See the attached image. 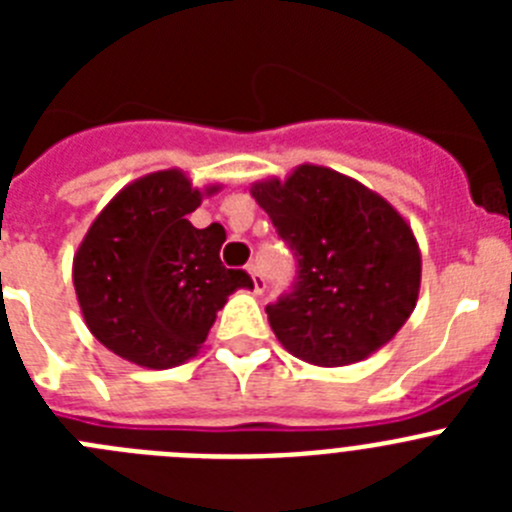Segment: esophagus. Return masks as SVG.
I'll list each match as a JSON object with an SVG mask.
<instances>
[{
	"instance_id": "esophagus-1",
	"label": "esophagus",
	"mask_w": 512,
	"mask_h": 512,
	"mask_svg": "<svg viewBox=\"0 0 512 512\" xmlns=\"http://www.w3.org/2000/svg\"><path fill=\"white\" fill-rule=\"evenodd\" d=\"M246 271H248V274H251V279H253V292H256V295H264L266 282H264V277H261V274H259V266L248 264Z\"/></svg>"
}]
</instances>
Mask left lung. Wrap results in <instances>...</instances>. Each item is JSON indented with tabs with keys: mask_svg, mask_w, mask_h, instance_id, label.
<instances>
[{
	"mask_svg": "<svg viewBox=\"0 0 512 512\" xmlns=\"http://www.w3.org/2000/svg\"><path fill=\"white\" fill-rule=\"evenodd\" d=\"M297 256V287L266 307L289 354L315 366L364 361L395 338L420 292L413 228L382 194L328 166L300 164L251 187Z\"/></svg>",
	"mask_w": 512,
	"mask_h": 512,
	"instance_id": "left-lung-1",
	"label": "left lung"
}]
</instances>
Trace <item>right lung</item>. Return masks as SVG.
I'll return each mask as SVG.
<instances>
[{
  "label": "right lung",
  "mask_w": 512,
  "mask_h": 512,
  "mask_svg": "<svg viewBox=\"0 0 512 512\" xmlns=\"http://www.w3.org/2000/svg\"><path fill=\"white\" fill-rule=\"evenodd\" d=\"M220 184L192 187L182 169L140 176L102 207L74 253L84 323L102 346L146 369H171L200 354L235 289L253 287L225 269L220 223L194 228L189 212Z\"/></svg>",
  "instance_id": "1"
}]
</instances>
